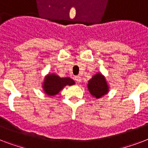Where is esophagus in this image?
I'll return each mask as SVG.
<instances>
[{
	"label": "esophagus",
	"mask_w": 148,
	"mask_h": 148,
	"mask_svg": "<svg viewBox=\"0 0 148 148\" xmlns=\"http://www.w3.org/2000/svg\"><path fill=\"white\" fill-rule=\"evenodd\" d=\"M75 80L77 82H81V80H82V79H81V77H80V76L77 75V76H75Z\"/></svg>",
	"instance_id": "esophagus-1"
}]
</instances>
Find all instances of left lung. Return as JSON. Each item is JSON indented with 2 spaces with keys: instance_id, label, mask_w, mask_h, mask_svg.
Instances as JSON below:
<instances>
[{
  "instance_id": "obj_1",
  "label": "left lung",
  "mask_w": 148,
  "mask_h": 148,
  "mask_svg": "<svg viewBox=\"0 0 148 148\" xmlns=\"http://www.w3.org/2000/svg\"><path fill=\"white\" fill-rule=\"evenodd\" d=\"M88 90L90 94L92 97H96L97 99L101 98L103 96L107 94L109 92V86L106 79L101 73H97L89 80L88 84Z\"/></svg>"
}]
</instances>
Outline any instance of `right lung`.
Masks as SVG:
<instances>
[{
  "label": "right lung",
  "instance_id": "obj_1",
  "mask_svg": "<svg viewBox=\"0 0 148 148\" xmlns=\"http://www.w3.org/2000/svg\"><path fill=\"white\" fill-rule=\"evenodd\" d=\"M75 84L74 80L69 77L61 78L56 74H49L45 76L43 82V90L48 96L53 97L58 94L66 86Z\"/></svg>",
  "mask_w": 148,
  "mask_h": 148
}]
</instances>
